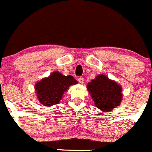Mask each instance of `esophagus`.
I'll return each mask as SVG.
<instances>
[{"mask_svg": "<svg viewBox=\"0 0 152 152\" xmlns=\"http://www.w3.org/2000/svg\"><path fill=\"white\" fill-rule=\"evenodd\" d=\"M78 82H79L80 84H83V83H84V79H83V77H79L78 78Z\"/></svg>", "mask_w": 152, "mask_h": 152, "instance_id": "1", "label": "esophagus"}]
</instances>
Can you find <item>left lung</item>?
Listing matches in <instances>:
<instances>
[{
	"label": "left lung",
	"mask_w": 152,
	"mask_h": 152,
	"mask_svg": "<svg viewBox=\"0 0 152 152\" xmlns=\"http://www.w3.org/2000/svg\"><path fill=\"white\" fill-rule=\"evenodd\" d=\"M87 88L95 106L102 111H112L121 103V87L104 75H98Z\"/></svg>",
	"instance_id": "1"
}]
</instances>
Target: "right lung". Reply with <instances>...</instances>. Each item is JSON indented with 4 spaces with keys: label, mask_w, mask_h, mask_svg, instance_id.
<instances>
[{
    "label": "right lung",
    "mask_w": 152,
    "mask_h": 152,
    "mask_svg": "<svg viewBox=\"0 0 152 152\" xmlns=\"http://www.w3.org/2000/svg\"><path fill=\"white\" fill-rule=\"evenodd\" d=\"M77 83L72 76H66L59 72H54L48 78L37 83L35 90L41 103L46 106H52L60 102L69 86Z\"/></svg>",
    "instance_id": "obj_1"
}]
</instances>
